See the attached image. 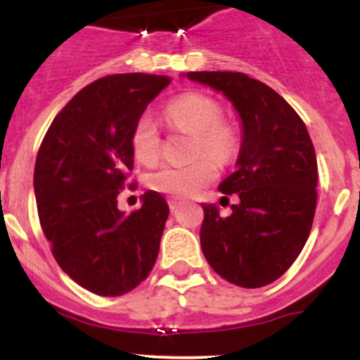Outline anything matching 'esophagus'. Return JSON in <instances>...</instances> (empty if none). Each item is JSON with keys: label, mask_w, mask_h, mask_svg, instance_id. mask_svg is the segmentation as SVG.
Listing matches in <instances>:
<instances>
[{"label": "esophagus", "mask_w": 360, "mask_h": 360, "mask_svg": "<svg viewBox=\"0 0 360 360\" xmlns=\"http://www.w3.org/2000/svg\"><path fill=\"white\" fill-rule=\"evenodd\" d=\"M181 203H183V202H181L179 198H176V197H169V207H170V210H176L177 207L181 205Z\"/></svg>", "instance_id": "obj_1"}]
</instances>
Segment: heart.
Segmentation results:
<instances>
[{"mask_svg": "<svg viewBox=\"0 0 360 360\" xmlns=\"http://www.w3.org/2000/svg\"><path fill=\"white\" fill-rule=\"evenodd\" d=\"M219 104L203 94L188 92L167 104L165 118L174 129L195 134L193 157L190 163H167L150 176V186L172 197H191L217 176V162H226L235 155L238 137L230 123L221 120ZM132 153L139 162H157L162 151V137L153 116L143 115L130 136Z\"/></svg>", "mask_w": 360, "mask_h": 360, "instance_id": "heart-1", "label": "heart"}]
</instances>
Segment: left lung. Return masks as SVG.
I'll use <instances>...</instances> for the list:
<instances>
[{"label":"left lung","instance_id":"left-lung-1","mask_svg":"<svg viewBox=\"0 0 360 360\" xmlns=\"http://www.w3.org/2000/svg\"><path fill=\"white\" fill-rule=\"evenodd\" d=\"M191 82L221 92L242 122L237 170L219 184L238 195L230 216L202 203L200 244L217 275L263 288L289 270L307 244L317 205V158L297 112L274 89L244 72L191 71Z\"/></svg>","mask_w":360,"mask_h":360}]
</instances>
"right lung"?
Instances as JSON below:
<instances>
[{
  "label": "right lung",
  "instance_id": "right-lung-1",
  "mask_svg": "<svg viewBox=\"0 0 360 360\" xmlns=\"http://www.w3.org/2000/svg\"><path fill=\"white\" fill-rule=\"evenodd\" d=\"M169 76L111 75L79 90L53 118L34 165L43 233L59 266L99 296H122L150 275L169 205L157 191L143 207L118 209L134 169L132 129Z\"/></svg>",
  "mask_w": 360,
  "mask_h": 360
}]
</instances>
